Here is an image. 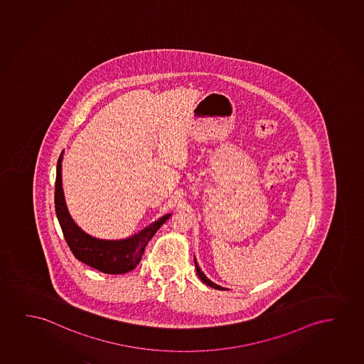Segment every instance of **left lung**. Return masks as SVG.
I'll use <instances>...</instances> for the list:
<instances>
[{
    "label": "left lung",
    "instance_id": "left-lung-1",
    "mask_svg": "<svg viewBox=\"0 0 364 364\" xmlns=\"http://www.w3.org/2000/svg\"><path fill=\"white\" fill-rule=\"evenodd\" d=\"M194 262H195V269H196V274H198V276H199V279L204 282L205 284H208V286H210V287H213V289H220V291H226L228 289H224V287H221V286H219V284H214L213 281H210L208 277H206V274L201 271V269L199 267V264H198V261H196V259L194 257Z\"/></svg>",
    "mask_w": 364,
    "mask_h": 364
}]
</instances>
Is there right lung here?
Wrapping results in <instances>:
<instances>
[{"mask_svg":"<svg viewBox=\"0 0 364 364\" xmlns=\"http://www.w3.org/2000/svg\"><path fill=\"white\" fill-rule=\"evenodd\" d=\"M62 160L63 151L57 161L55 171V215L72 254L80 262L103 274H122L134 269L141 259L145 246L171 214H165L145 229L140 230L138 234L132 235L127 239H98L87 234L75 224L67 209L62 188Z\"/></svg>","mask_w":364,"mask_h":364,"instance_id":"right-lung-1","label":"right lung"}]
</instances>
